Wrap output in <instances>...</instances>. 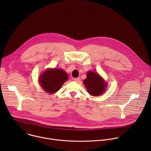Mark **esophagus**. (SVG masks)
Returning a JSON list of instances; mask_svg holds the SVG:
<instances>
[{"label":"esophagus","mask_w":151,"mask_h":151,"mask_svg":"<svg viewBox=\"0 0 151 151\" xmlns=\"http://www.w3.org/2000/svg\"><path fill=\"white\" fill-rule=\"evenodd\" d=\"M79 78H74V79H73V81H75V82H78V81H79Z\"/></svg>","instance_id":"obj_1"}]
</instances>
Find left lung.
Segmentation results:
<instances>
[{
    "instance_id": "left-lung-1",
    "label": "left lung",
    "mask_w": 151,
    "mask_h": 151,
    "mask_svg": "<svg viewBox=\"0 0 151 151\" xmlns=\"http://www.w3.org/2000/svg\"><path fill=\"white\" fill-rule=\"evenodd\" d=\"M83 83L88 93L93 96L102 94L107 87V83L104 79L97 73L91 71L87 73V78L83 81Z\"/></svg>"
}]
</instances>
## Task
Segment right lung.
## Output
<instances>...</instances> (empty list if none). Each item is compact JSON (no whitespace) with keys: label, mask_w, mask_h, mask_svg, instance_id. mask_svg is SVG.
Here are the masks:
<instances>
[{"label":"right lung","mask_w":151,"mask_h":151,"mask_svg":"<svg viewBox=\"0 0 151 151\" xmlns=\"http://www.w3.org/2000/svg\"><path fill=\"white\" fill-rule=\"evenodd\" d=\"M68 79V74L61 69H48L39 76V81L42 89L53 94L60 89Z\"/></svg>","instance_id":"add662e5"}]
</instances>
